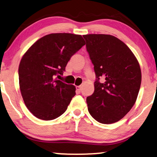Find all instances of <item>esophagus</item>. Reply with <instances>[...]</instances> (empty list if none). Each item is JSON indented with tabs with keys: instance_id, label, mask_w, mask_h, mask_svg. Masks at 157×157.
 I'll list each match as a JSON object with an SVG mask.
<instances>
[{
	"instance_id": "34e87169",
	"label": "esophagus",
	"mask_w": 157,
	"mask_h": 157,
	"mask_svg": "<svg viewBox=\"0 0 157 157\" xmlns=\"http://www.w3.org/2000/svg\"><path fill=\"white\" fill-rule=\"evenodd\" d=\"M77 93H80L81 91V86H76Z\"/></svg>"
}]
</instances>
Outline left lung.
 <instances>
[{"mask_svg":"<svg viewBox=\"0 0 157 157\" xmlns=\"http://www.w3.org/2000/svg\"><path fill=\"white\" fill-rule=\"evenodd\" d=\"M83 36L96 76L94 94L86 98L88 110L100 123H115L136 102L141 82L140 66L130 48L115 36Z\"/></svg>","mask_w":157,"mask_h":157,"instance_id":"1","label":"left lung"}]
</instances>
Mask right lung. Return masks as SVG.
Returning a JSON list of instances; mask_svg holds the SVG:
<instances>
[{
    "instance_id": "obj_1",
    "label": "right lung",
    "mask_w": 157,
    "mask_h": 157,
    "mask_svg": "<svg viewBox=\"0 0 157 157\" xmlns=\"http://www.w3.org/2000/svg\"><path fill=\"white\" fill-rule=\"evenodd\" d=\"M85 44L81 35L51 33L34 43L23 56L18 67L21 93L36 118L49 121L66 111L76 87L55 77L63 74L71 57Z\"/></svg>"
}]
</instances>
